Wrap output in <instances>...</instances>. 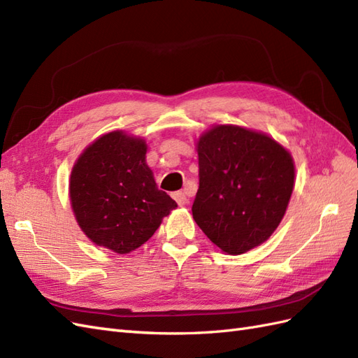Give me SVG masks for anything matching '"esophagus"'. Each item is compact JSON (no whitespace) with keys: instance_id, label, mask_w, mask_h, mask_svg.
I'll list each match as a JSON object with an SVG mask.
<instances>
[{"instance_id":"esophagus-1","label":"esophagus","mask_w":358,"mask_h":358,"mask_svg":"<svg viewBox=\"0 0 358 358\" xmlns=\"http://www.w3.org/2000/svg\"><path fill=\"white\" fill-rule=\"evenodd\" d=\"M173 199L176 200V203H178L179 206H185L187 203H188V199H187V196H185V192H182V191L173 192Z\"/></svg>"}]
</instances>
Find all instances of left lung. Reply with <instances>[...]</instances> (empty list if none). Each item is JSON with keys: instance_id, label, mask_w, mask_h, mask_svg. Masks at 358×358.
I'll list each match as a JSON object with an SVG mask.
<instances>
[{"instance_id": "8db88e82", "label": "left lung", "mask_w": 358, "mask_h": 358, "mask_svg": "<svg viewBox=\"0 0 358 358\" xmlns=\"http://www.w3.org/2000/svg\"><path fill=\"white\" fill-rule=\"evenodd\" d=\"M192 218L212 243L243 255L273 235L294 189V162L265 134L221 124L199 144Z\"/></svg>"}]
</instances>
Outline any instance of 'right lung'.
I'll return each mask as SVG.
<instances>
[{"label":"right lung","instance_id":"right-lung-1","mask_svg":"<svg viewBox=\"0 0 358 358\" xmlns=\"http://www.w3.org/2000/svg\"><path fill=\"white\" fill-rule=\"evenodd\" d=\"M146 143L123 132L102 135L71 175V205L94 244L124 255L155 234L178 205L158 189L146 164Z\"/></svg>","mask_w":358,"mask_h":358}]
</instances>
